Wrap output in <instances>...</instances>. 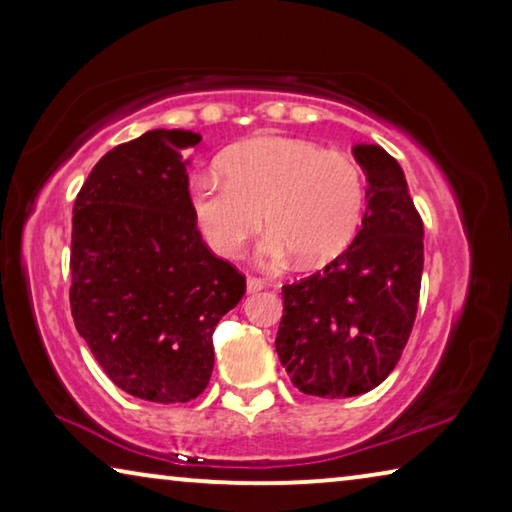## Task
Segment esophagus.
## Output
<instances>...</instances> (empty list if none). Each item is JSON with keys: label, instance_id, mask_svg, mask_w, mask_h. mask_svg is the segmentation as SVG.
Wrapping results in <instances>:
<instances>
[{"label": "esophagus", "instance_id": "1", "mask_svg": "<svg viewBox=\"0 0 512 512\" xmlns=\"http://www.w3.org/2000/svg\"><path fill=\"white\" fill-rule=\"evenodd\" d=\"M264 287H266V282L259 280V277H248V280H246L248 293H257V291H262Z\"/></svg>", "mask_w": 512, "mask_h": 512}]
</instances>
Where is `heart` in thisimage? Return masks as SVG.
I'll return each mask as SVG.
<instances>
[{
	"instance_id": "heart-1",
	"label": "heart",
	"mask_w": 512,
	"mask_h": 512,
	"mask_svg": "<svg viewBox=\"0 0 512 512\" xmlns=\"http://www.w3.org/2000/svg\"><path fill=\"white\" fill-rule=\"evenodd\" d=\"M223 176L189 187L198 228L216 255L237 257L259 225L264 262L323 266L352 244L366 212V178L348 155L296 137L264 135L232 146Z\"/></svg>"
}]
</instances>
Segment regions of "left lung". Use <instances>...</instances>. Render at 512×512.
I'll return each instance as SVG.
<instances>
[{
  "label": "left lung",
  "instance_id": "8db88e82",
  "mask_svg": "<svg viewBox=\"0 0 512 512\" xmlns=\"http://www.w3.org/2000/svg\"><path fill=\"white\" fill-rule=\"evenodd\" d=\"M366 173L361 230L323 271L284 284L275 350L298 391L368 393L391 375L418 314L424 228L404 171L377 144H357Z\"/></svg>",
  "mask_w": 512,
  "mask_h": 512
}]
</instances>
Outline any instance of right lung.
<instances>
[{
    "instance_id": "1",
    "label": "right lung",
    "mask_w": 512,
    "mask_h": 512,
    "mask_svg": "<svg viewBox=\"0 0 512 512\" xmlns=\"http://www.w3.org/2000/svg\"><path fill=\"white\" fill-rule=\"evenodd\" d=\"M192 131H155L94 164L74 203V325L103 372L146 402H189L214 368L212 334L246 277L203 244L189 198Z\"/></svg>"
}]
</instances>
